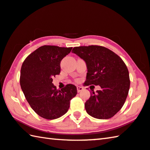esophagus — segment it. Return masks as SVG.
<instances>
[{
    "mask_svg": "<svg viewBox=\"0 0 150 150\" xmlns=\"http://www.w3.org/2000/svg\"><path fill=\"white\" fill-rule=\"evenodd\" d=\"M77 92L79 93V92H81V91H82L83 89H84V88H83V87H81V86H77Z\"/></svg>",
    "mask_w": 150,
    "mask_h": 150,
    "instance_id": "1",
    "label": "esophagus"
}]
</instances>
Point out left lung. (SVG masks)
Instances as JSON below:
<instances>
[{"mask_svg":"<svg viewBox=\"0 0 150 150\" xmlns=\"http://www.w3.org/2000/svg\"><path fill=\"white\" fill-rule=\"evenodd\" d=\"M72 51L87 64L85 85L101 87L86 101V111L95 118H112L123 106L130 88L126 64L115 52L100 45L75 47Z\"/></svg>","mask_w":150,"mask_h":150,"instance_id":"1","label":"left lung"}]
</instances>
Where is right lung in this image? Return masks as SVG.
I'll return each mask as SVG.
<instances>
[{"instance_id":"right-lung-1","label":"right lung","mask_w":150,"mask_h":150,"mask_svg":"<svg viewBox=\"0 0 150 150\" xmlns=\"http://www.w3.org/2000/svg\"><path fill=\"white\" fill-rule=\"evenodd\" d=\"M72 47L43 45L28 56L22 65L20 83L25 98L37 115L47 120L67 112L77 87L68 84L61 90L52 83L60 73V63Z\"/></svg>"}]
</instances>
